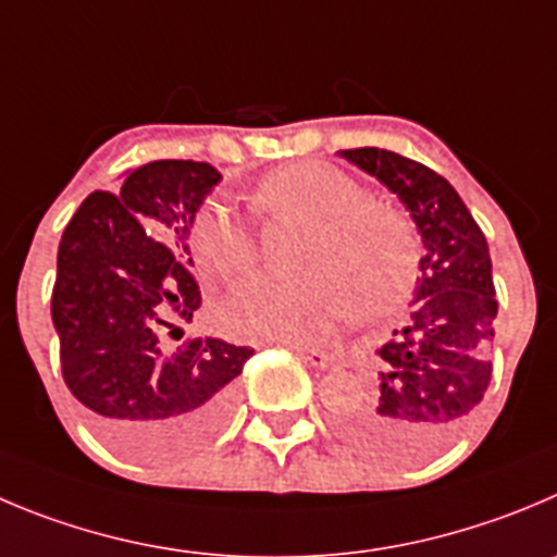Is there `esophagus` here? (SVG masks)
Instances as JSON below:
<instances>
[{
    "label": "esophagus",
    "mask_w": 557,
    "mask_h": 557,
    "mask_svg": "<svg viewBox=\"0 0 557 557\" xmlns=\"http://www.w3.org/2000/svg\"><path fill=\"white\" fill-rule=\"evenodd\" d=\"M290 349L296 351V357L305 362L308 368H315V371H324V368H330V355L321 349H310V346H299V343H294Z\"/></svg>",
    "instance_id": "34e87169"
}]
</instances>
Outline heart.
I'll return each instance as SVG.
<instances>
[{
    "mask_svg": "<svg viewBox=\"0 0 557 557\" xmlns=\"http://www.w3.org/2000/svg\"><path fill=\"white\" fill-rule=\"evenodd\" d=\"M255 202L267 214L310 225L302 252L308 274H258L225 299V324L258 341L308 343L335 324L384 315L407 302L420 267L412 225L396 208L366 202L351 175L324 161H296L269 175ZM191 249L211 277L236 280L258 261L255 238L225 208H206L191 227Z\"/></svg>",
    "mask_w": 557,
    "mask_h": 557,
    "instance_id": "b5f03b06",
    "label": "heart"
}]
</instances>
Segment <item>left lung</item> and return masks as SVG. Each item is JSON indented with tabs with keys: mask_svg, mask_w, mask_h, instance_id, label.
Segmentation results:
<instances>
[{
	"mask_svg": "<svg viewBox=\"0 0 557 557\" xmlns=\"http://www.w3.org/2000/svg\"><path fill=\"white\" fill-rule=\"evenodd\" d=\"M337 156L401 200L425 249L407 326L379 349V387L341 409L337 425L373 459L412 465L454 443L490 387L497 315L490 244L459 191L420 161L382 148Z\"/></svg>",
	"mask_w": 557,
	"mask_h": 557,
	"instance_id": "8db88e82",
	"label": "left lung"
}]
</instances>
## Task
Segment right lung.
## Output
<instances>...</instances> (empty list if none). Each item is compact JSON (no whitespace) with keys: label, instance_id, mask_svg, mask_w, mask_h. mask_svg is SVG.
<instances>
[{"label":"right lung","instance_id":"right-lung-1","mask_svg":"<svg viewBox=\"0 0 557 557\" xmlns=\"http://www.w3.org/2000/svg\"><path fill=\"white\" fill-rule=\"evenodd\" d=\"M222 175L208 161L161 159L92 191L57 249L51 321L62 379L114 450L168 461L225 423L249 346L184 335L200 308L189 236Z\"/></svg>","mask_w":557,"mask_h":557}]
</instances>
